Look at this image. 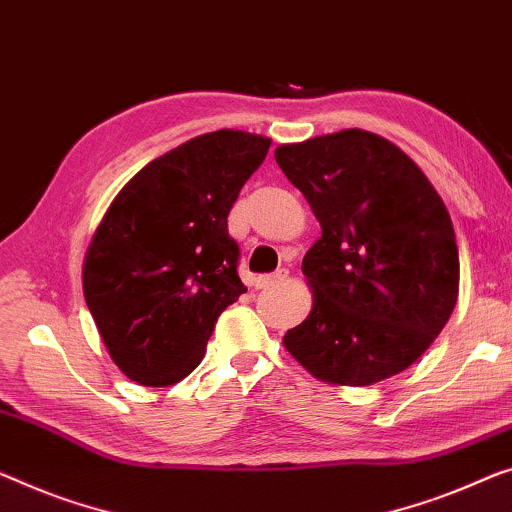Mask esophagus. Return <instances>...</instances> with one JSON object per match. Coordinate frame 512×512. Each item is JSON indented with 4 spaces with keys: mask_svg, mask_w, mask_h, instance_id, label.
Masks as SVG:
<instances>
[{
    "mask_svg": "<svg viewBox=\"0 0 512 512\" xmlns=\"http://www.w3.org/2000/svg\"><path fill=\"white\" fill-rule=\"evenodd\" d=\"M285 280H287V271L280 269L276 273H269V276H259L255 280V287L257 289H266V287H271V285H280V282H285Z\"/></svg>",
    "mask_w": 512,
    "mask_h": 512,
    "instance_id": "esophagus-1",
    "label": "esophagus"
}]
</instances>
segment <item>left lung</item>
Returning <instances> with one entry per match:
<instances>
[{
  "mask_svg": "<svg viewBox=\"0 0 512 512\" xmlns=\"http://www.w3.org/2000/svg\"><path fill=\"white\" fill-rule=\"evenodd\" d=\"M276 160L322 225L301 266L312 310L282 338L287 352L340 386L407 370L460 289L444 200L402 149L361 128L280 144Z\"/></svg>",
  "mask_w": 512,
  "mask_h": 512,
  "instance_id": "obj_1",
  "label": "left lung"
}]
</instances>
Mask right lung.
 Wrapping results in <instances>:
<instances>
[{
  "label": "right lung",
  "instance_id": "add662e5",
  "mask_svg": "<svg viewBox=\"0 0 512 512\" xmlns=\"http://www.w3.org/2000/svg\"><path fill=\"white\" fill-rule=\"evenodd\" d=\"M269 137L213 131L167 151L119 190L91 239L82 289L112 361L172 386L207 352L220 312L246 292L227 216Z\"/></svg>",
  "mask_w": 512,
  "mask_h": 512
}]
</instances>
